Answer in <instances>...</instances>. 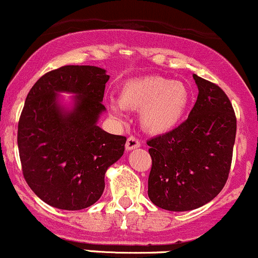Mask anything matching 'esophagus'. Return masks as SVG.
I'll return each instance as SVG.
<instances>
[{
    "mask_svg": "<svg viewBox=\"0 0 258 258\" xmlns=\"http://www.w3.org/2000/svg\"><path fill=\"white\" fill-rule=\"evenodd\" d=\"M140 147H141L140 141H138L136 137H134V136H131V137L127 138V142H126V151L127 152L134 151V149L140 148Z\"/></svg>",
    "mask_w": 258,
    "mask_h": 258,
    "instance_id": "esophagus-1",
    "label": "esophagus"
}]
</instances>
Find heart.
<instances>
[{
	"label": "heart",
	"instance_id": "heart-1",
	"mask_svg": "<svg viewBox=\"0 0 258 258\" xmlns=\"http://www.w3.org/2000/svg\"><path fill=\"white\" fill-rule=\"evenodd\" d=\"M191 94L180 81L148 76L126 81L118 92V101L110 100L112 116L124 117V107L140 110V123L151 135H166L181 123L187 111Z\"/></svg>",
	"mask_w": 258,
	"mask_h": 258
}]
</instances>
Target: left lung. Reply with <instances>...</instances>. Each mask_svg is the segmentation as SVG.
<instances>
[{"instance_id":"left-lung-1","label":"left lung","mask_w":258,"mask_h":258,"mask_svg":"<svg viewBox=\"0 0 258 258\" xmlns=\"http://www.w3.org/2000/svg\"><path fill=\"white\" fill-rule=\"evenodd\" d=\"M198 88L188 118L174 131L148 141L152 170L149 200L171 212L192 211L211 202L228 180L236 117L226 94L194 75Z\"/></svg>"}]
</instances>
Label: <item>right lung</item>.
<instances>
[{
  "label": "right lung",
  "instance_id": "obj_1",
  "mask_svg": "<svg viewBox=\"0 0 258 258\" xmlns=\"http://www.w3.org/2000/svg\"><path fill=\"white\" fill-rule=\"evenodd\" d=\"M109 78L100 67L63 66L28 93L18 123L19 157L29 187L51 207L94 205L106 170L123 155L126 137L98 126ZM62 92L73 95L64 99Z\"/></svg>",
  "mask_w": 258,
  "mask_h": 258
}]
</instances>
